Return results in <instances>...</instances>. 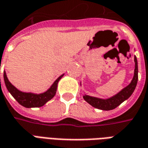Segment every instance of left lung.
Instances as JSON below:
<instances>
[{
  "label": "left lung",
  "instance_id": "8db88e82",
  "mask_svg": "<svg viewBox=\"0 0 148 148\" xmlns=\"http://www.w3.org/2000/svg\"><path fill=\"white\" fill-rule=\"evenodd\" d=\"M137 81H138V65H137L136 57L135 56V72H134L133 79L127 87H125L120 93H118L116 95L112 97L109 99H100L88 95H85L83 98L86 102L96 109H101V110H112L116 109L117 106H120L122 102H124L125 100H127L132 94L136 86Z\"/></svg>",
  "mask_w": 148,
  "mask_h": 148
}]
</instances>
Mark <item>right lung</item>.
I'll list each match as a JSON object with an SVG mask.
<instances>
[{"instance_id":"1","label":"right lung","mask_w":148,"mask_h":148,"mask_svg":"<svg viewBox=\"0 0 148 148\" xmlns=\"http://www.w3.org/2000/svg\"><path fill=\"white\" fill-rule=\"evenodd\" d=\"M63 74L53 83L51 88L45 93H40V94H35L31 93H23L20 90H18L16 87L12 85L8 77L6 76L5 72H4V80H5V86L8 89V92L11 93L12 96L16 100L19 104L26 108H34V107H41L44 106L48 101L52 99L56 93L57 86H58V81L60 80Z\"/></svg>"}]
</instances>
